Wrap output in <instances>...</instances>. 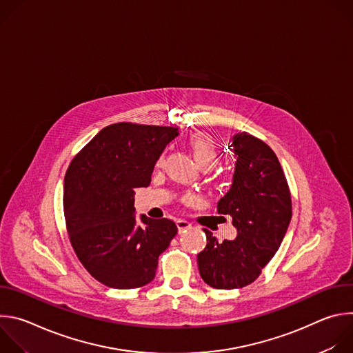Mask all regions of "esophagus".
Segmentation results:
<instances>
[{
    "label": "esophagus",
    "mask_w": 353,
    "mask_h": 353,
    "mask_svg": "<svg viewBox=\"0 0 353 353\" xmlns=\"http://www.w3.org/2000/svg\"><path fill=\"white\" fill-rule=\"evenodd\" d=\"M176 225H177V228H179V232H180V233L191 228V223H190L188 221H185V219H179V221L176 222Z\"/></svg>",
    "instance_id": "1"
}]
</instances>
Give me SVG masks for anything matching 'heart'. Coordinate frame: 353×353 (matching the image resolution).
<instances>
[{
  "label": "heart",
  "instance_id": "obj_1",
  "mask_svg": "<svg viewBox=\"0 0 353 353\" xmlns=\"http://www.w3.org/2000/svg\"><path fill=\"white\" fill-rule=\"evenodd\" d=\"M188 146L191 149V152L198 162V165L204 169H211L214 168L219 159H221V149L208 137L204 135H195L191 137L188 141ZM163 163V155H161L157 161V166H161Z\"/></svg>",
  "mask_w": 353,
  "mask_h": 353
}]
</instances>
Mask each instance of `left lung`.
I'll use <instances>...</instances> for the list:
<instances>
[{
  "label": "left lung",
  "instance_id": "obj_1",
  "mask_svg": "<svg viewBox=\"0 0 353 353\" xmlns=\"http://www.w3.org/2000/svg\"><path fill=\"white\" fill-rule=\"evenodd\" d=\"M230 146L237 158L233 184L216 210L232 216L237 237L219 243L204 229L207 247L198 254L199 275L215 289L253 283L275 256L292 218L290 190L274 150L248 132L236 134Z\"/></svg>",
  "mask_w": 353,
  "mask_h": 353
}]
</instances>
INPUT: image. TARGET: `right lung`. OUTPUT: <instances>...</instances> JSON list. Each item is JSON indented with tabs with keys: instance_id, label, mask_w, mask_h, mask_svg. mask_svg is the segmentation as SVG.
<instances>
[{
	"instance_id": "right-lung-1",
	"label": "right lung",
	"mask_w": 353,
	"mask_h": 353,
	"mask_svg": "<svg viewBox=\"0 0 353 353\" xmlns=\"http://www.w3.org/2000/svg\"><path fill=\"white\" fill-rule=\"evenodd\" d=\"M176 127L116 123L100 130L71 161L64 179L68 237L100 283L134 289L155 278L158 259L177 233L170 219L134 215V188L148 187Z\"/></svg>"
}]
</instances>
